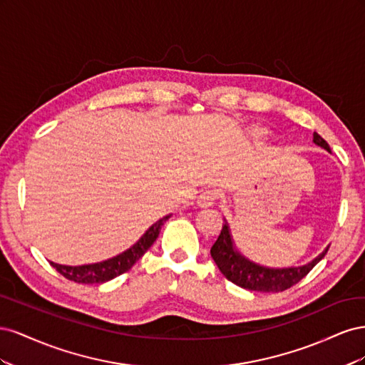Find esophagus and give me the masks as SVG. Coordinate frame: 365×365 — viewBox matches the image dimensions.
<instances>
[{
	"label": "esophagus",
	"mask_w": 365,
	"mask_h": 365,
	"mask_svg": "<svg viewBox=\"0 0 365 365\" xmlns=\"http://www.w3.org/2000/svg\"><path fill=\"white\" fill-rule=\"evenodd\" d=\"M217 200H219V190L207 189L200 195V197H197V205L202 208H207V207L215 205Z\"/></svg>",
	"instance_id": "obj_1"
}]
</instances>
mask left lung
Masks as SVG:
<instances>
[{"label":"left lung","instance_id":"left-lung-1","mask_svg":"<svg viewBox=\"0 0 365 365\" xmlns=\"http://www.w3.org/2000/svg\"><path fill=\"white\" fill-rule=\"evenodd\" d=\"M314 141L318 146L329 149V145L323 137H319L317 132H314ZM329 248H326L317 259L311 263L303 264L298 268H284V269H271L260 267L240 256L237 251H235L233 242H231L230 230L225 224L220 230V235L215 245L210 250L213 260L216 262L219 271L222 272L225 277L240 288L250 289V291H259V292H280L284 289H289L291 286L297 284L302 279H304L315 264L322 260Z\"/></svg>","mask_w":365,"mask_h":365}]
</instances>
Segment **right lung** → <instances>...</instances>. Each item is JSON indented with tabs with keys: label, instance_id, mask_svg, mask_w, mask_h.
Masks as SVG:
<instances>
[{
	"label": "right lung",
	"instance_id": "obj_1",
	"mask_svg": "<svg viewBox=\"0 0 365 365\" xmlns=\"http://www.w3.org/2000/svg\"><path fill=\"white\" fill-rule=\"evenodd\" d=\"M170 216H164L160 219L158 222L153 224L141 239L137 242L134 247H130L125 252L118 254V256L108 259L101 263H93V264H82V267H67V264H59L50 262L53 268H56L59 274H62L65 279H68L76 283H105L115 279L117 275H121L123 272L129 271L134 267L135 262L145 254L153 242L157 240L160 230L163 224L168 220Z\"/></svg>",
	"mask_w": 365,
	"mask_h": 365
}]
</instances>
